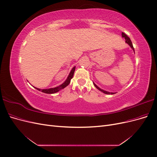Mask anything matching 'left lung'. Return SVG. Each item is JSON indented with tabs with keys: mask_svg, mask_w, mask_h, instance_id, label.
Wrapping results in <instances>:
<instances>
[{
	"mask_svg": "<svg viewBox=\"0 0 157 157\" xmlns=\"http://www.w3.org/2000/svg\"><path fill=\"white\" fill-rule=\"evenodd\" d=\"M122 36L123 38H124L125 40H126V43L131 47V48H132L133 50H134V52L135 53L134 48V47H133L132 42V41H131L130 38L128 37V36L125 34V33H122ZM93 84H94V85L95 86V87H96L97 89H98V90H99V91L102 92L104 93V94H116L115 92H109L105 91V90H103V89H101L99 86H98L97 85H96V84H95L94 82H93Z\"/></svg>",
	"mask_w": 157,
	"mask_h": 157,
	"instance_id": "8db88e82",
	"label": "left lung"
}]
</instances>
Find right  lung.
Returning <instances> with one entry per match:
<instances>
[{
  "label": "right lung",
  "instance_id": "1",
  "mask_svg": "<svg viewBox=\"0 0 157 157\" xmlns=\"http://www.w3.org/2000/svg\"><path fill=\"white\" fill-rule=\"evenodd\" d=\"M75 67H76L75 66L73 67V69H71V72L69 73L67 79L65 80V82L63 84H60L59 86H56L55 88H48V89H40V88H36V87H35V88L36 90H39V91H41L42 92L46 93V94H55L56 92H58L59 91V90L63 89L64 88H65L66 86H67L69 84L71 78H72L73 77V75H74V73H75Z\"/></svg>",
  "mask_w": 157,
  "mask_h": 157
}]
</instances>
